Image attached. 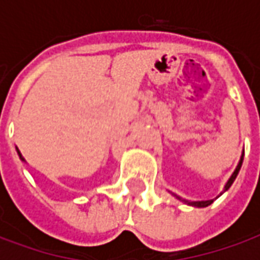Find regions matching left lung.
I'll return each mask as SVG.
<instances>
[{"instance_id":"8db88e82","label":"left lung","mask_w":260,"mask_h":260,"mask_svg":"<svg viewBox=\"0 0 260 260\" xmlns=\"http://www.w3.org/2000/svg\"><path fill=\"white\" fill-rule=\"evenodd\" d=\"M242 160H244V153H242V154H241V158H240V161H238V166H237V167H235V170H234V173H233V174H231V177H230L229 178V181H227V182H225V185H224V189H223V192H221V193H220V195H223L224 192L225 191H229V188L231 185H233V182H234L235 181V178H237V175H238V173H240V170H241V166H242ZM171 193H173V192H171ZM173 195L175 196V198H177V199H178V201H181V202H184V203H186V205H189V206H193V207H207L209 206V205H212L213 202H214V199H217V198H214V199H209V201H188V199H184V198H181V196H178V195H175V193H173Z\"/></svg>"}]
</instances>
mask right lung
Instances as JSON below:
<instances>
[{
  "instance_id": "right-lung-1",
  "label": "right lung",
  "mask_w": 260,
  "mask_h": 260,
  "mask_svg": "<svg viewBox=\"0 0 260 260\" xmlns=\"http://www.w3.org/2000/svg\"><path fill=\"white\" fill-rule=\"evenodd\" d=\"M16 152H18V156H19V158H20V160H22V161H26L25 158H23V156H22V154H20L19 149H18V147H16Z\"/></svg>"
}]
</instances>
